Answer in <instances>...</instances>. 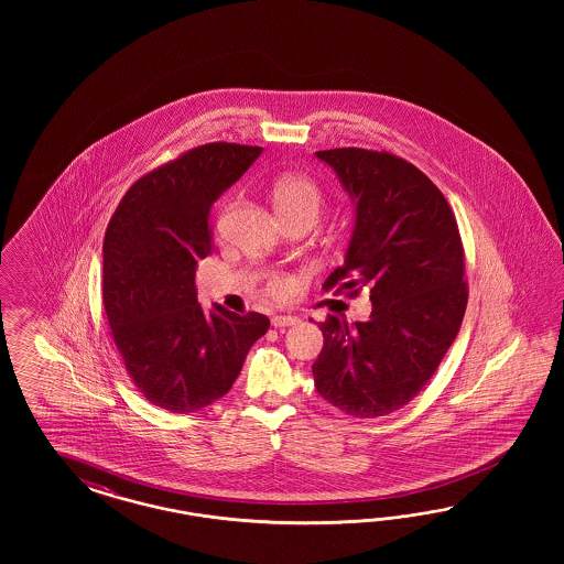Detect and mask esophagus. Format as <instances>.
I'll return each instance as SVG.
<instances>
[{
  "instance_id": "34e87169",
  "label": "esophagus",
  "mask_w": 564,
  "mask_h": 564,
  "mask_svg": "<svg viewBox=\"0 0 564 564\" xmlns=\"http://www.w3.org/2000/svg\"><path fill=\"white\" fill-rule=\"evenodd\" d=\"M271 323H273L274 328H283V326L297 325L300 318H297V316H291V314H274L273 318H271Z\"/></svg>"
}]
</instances>
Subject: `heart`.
Here are the masks:
<instances>
[{"label":"heart","mask_w":564,"mask_h":564,"mask_svg":"<svg viewBox=\"0 0 564 564\" xmlns=\"http://www.w3.org/2000/svg\"><path fill=\"white\" fill-rule=\"evenodd\" d=\"M271 198L283 221H306L312 225L318 219L323 208V192L304 173L276 175L271 184ZM267 290L274 297H281L290 290V283L283 276H273Z\"/></svg>","instance_id":"heart-1"}]
</instances>
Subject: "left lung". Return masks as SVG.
Returning a JSON list of instances; mask_svg holds the SVG:
<instances>
[{
  "mask_svg": "<svg viewBox=\"0 0 564 564\" xmlns=\"http://www.w3.org/2000/svg\"><path fill=\"white\" fill-rule=\"evenodd\" d=\"M316 156L356 203L345 262L323 290L354 297L368 288L372 314L354 325L328 314L312 375L325 401L368 420L408 405L455 341L469 293L465 252L443 192L410 161L358 147Z\"/></svg>",
  "mask_w": 564,
  "mask_h": 564,
  "instance_id": "1",
  "label": "left lung"
}]
</instances>
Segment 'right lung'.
I'll return each instance as SVG.
<instances>
[{
  "instance_id": "add662e5",
  "label": "right lung",
  "mask_w": 564,
  "mask_h": 564,
  "mask_svg": "<svg viewBox=\"0 0 564 564\" xmlns=\"http://www.w3.org/2000/svg\"><path fill=\"white\" fill-rule=\"evenodd\" d=\"M262 153L210 142L144 173L123 194L102 239V304L121 361L147 401L192 413L221 399L264 314L239 316L196 300V267L213 250L210 206Z\"/></svg>"
}]
</instances>
